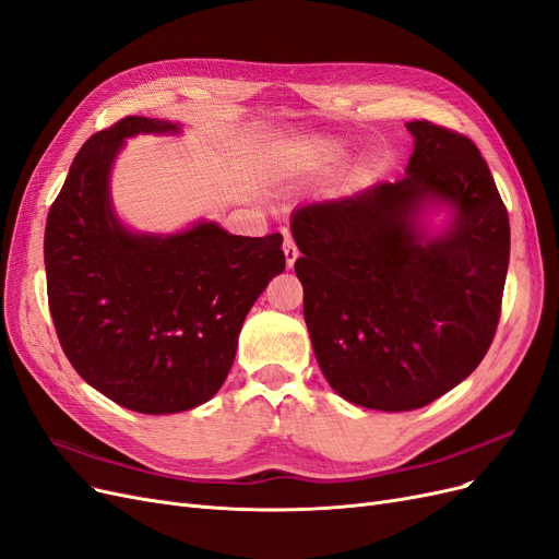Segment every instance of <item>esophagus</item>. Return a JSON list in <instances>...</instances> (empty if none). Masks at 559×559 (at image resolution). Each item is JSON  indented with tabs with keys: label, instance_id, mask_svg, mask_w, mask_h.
<instances>
[{
	"label": "esophagus",
	"instance_id": "esophagus-1",
	"mask_svg": "<svg viewBox=\"0 0 559 559\" xmlns=\"http://www.w3.org/2000/svg\"><path fill=\"white\" fill-rule=\"evenodd\" d=\"M284 257H286V267H294L296 259L300 257V252H298V247H296L294 238L288 236V234H284Z\"/></svg>",
	"mask_w": 559,
	"mask_h": 559
}]
</instances>
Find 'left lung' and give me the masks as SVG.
Here are the masks:
<instances>
[{
  "mask_svg": "<svg viewBox=\"0 0 559 559\" xmlns=\"http://www.w3.org/2000/svg\"><path fill=\"white\" fill-rule=\"evenodd\" d=\"M407 176L294 210L302 312L319 368L354 404L426 407L488 354L509 267V213L478 147L453 129L407 122ZM456 210L444 237L419 242L415 215Z\"/></svg>",
  "mask_w": 559,
  "mask_h": 559,
  "instance_id": "obj_1",
  "label": "left lung"
}]
</instances>
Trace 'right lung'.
<instances>
[{"label":"right lung","mask_w":559,"mask_h":559,"mask_svg":"<svg viewBox=\"0 0 559 559\" xmlns=\"http://www.w3.org/2000/svg\"><path fill=\"white\" fill-rule=\"evenodd\" d=\"M178 127L127 115L75 155L46 219L48 307L62 349L90 386L139 414L213 397L234 365L247 312L286 265L282 236L217 224L133 236L115 219L110 164L133 133Z\"/></svg>","instance_id":"right-lung-1"}]
</instances>
